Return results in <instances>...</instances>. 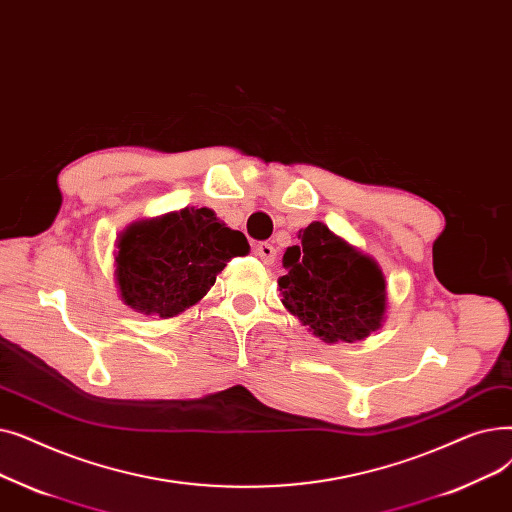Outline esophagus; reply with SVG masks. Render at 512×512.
<instances>
[{"instance_id": "obj_1", "label": "esophagus", "mask_w": 512, "mask_h": 512, "mask_svg": "<svg viewBox=\"0 0 512 512\" xmlns=\"http://www.w3.org/2000/svg\"><path fill=\"white\" fill-rule=\"evenodd\" d=\"M254 254L264 262V264H273L277 258V250L273 248V243L269 241H260L254 246Z\"/></svg>"}]
</instances>
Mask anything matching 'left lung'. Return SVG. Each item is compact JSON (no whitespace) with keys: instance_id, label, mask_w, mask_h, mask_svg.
Listing matches in <instances>:
<instances>
[{"instance_id":"obj_1","label":"left lung","mask_w":512,"mask_h":512,"mask_svg":"<svg viewBox=\"0 0 512 512\" xmlns=\"http://www.w3.org/2000/svg\"><path fill=\"white\" fill-rule=\"evenodd\" d=\"M298 237L300 246L283 254L285 308L327 344L356 342L379 329L387 298L377 262L323 223L308 225Z\"/></svg>"}]
</instances>
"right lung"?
Returning a JSON list of instances; mask_svg holds the SVG:
<instances>
[{
	"label": "right lung",
	"mask_w": 512,
	"mask_h": 512,
	"mask_svg": "<svg viewBox=\"0 0 512 512\" xmlns=\"http://www.w3.org/2000/svg\"><path fill=\"white\" fill-rule=\"evenodd\" d=\"M248 252L246 235L225 227L208 208L135 223L118 241L120 298L168 319L202 300L227 262Z\"/></svg>",
	"instance_id": "add662e5"
}]
</instances>
